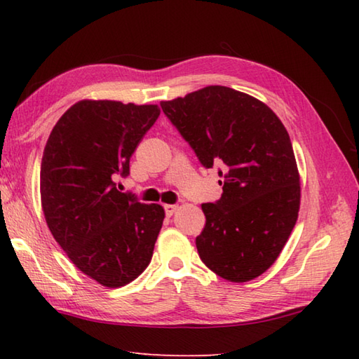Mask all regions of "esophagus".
I'll return each mask as SVG.
<instances>
[{
  "mask_svg": "<svg viewBox=\"0 0 359 359\" xmlns=\"http://www.w3.org/2000/svg\"><path fill=\"white\" fill-rule=\"evenodd\" d=\"M165 212H166V216H172L175 211H177V208H179V205H172V203H168V205H165Z\"/></svg>",
  "mask_w": 359,
  "mask_h": 359,
  "instance_id": "esophagus-1",
  "label": "esophagus"
}]
</instances>
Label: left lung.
<instances>
[{"mask_svg": "<svg viewBox=\"0 0 359 359\" xmlns=\"http://www.w3.org/2000/svg\"><path fill=\"white\" fill-rule=\"evenodd\" d=\"M205 168L220 165L222 197L202 203L196 238L217 276L247 282L276 261L297 220L299 172L285 126L269 106L226 86L160 103Z\"/></svg>", "mask_w": 359, "mask_h": 359, "instance_id": "obj_1", "label": "left lung"}]
</instances>
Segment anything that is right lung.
Returning a JSON list of instances; mask_svg holds the SVG:
<instances>
[{
	"mask_svg": "<svg viewBox=\"0 0 359 359\" xmlns=\"http://www.w3.org/2000/svg\"><path fill=\"white\" fill-rule=\"evenodd\" d=\"M160 116L157 104L81 100L53 126L40 171L41 207L53 239L90 279L109 288L149 265L165 210L120 193L114 179Z\"/></svg>",
	"mask_w": 359,
	"mask_h": 359,
	"instance_id": "1",
	"label": "right lung"
}]
</instances>
